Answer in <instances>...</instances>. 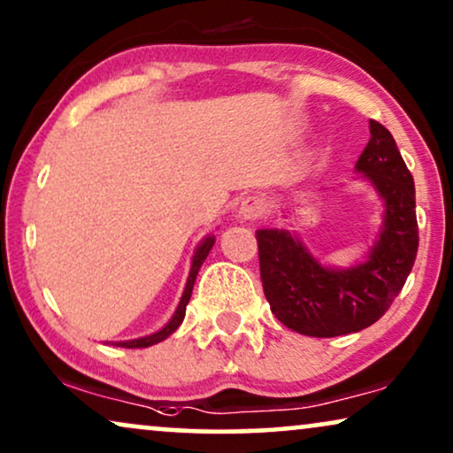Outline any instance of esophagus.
<instances>
[{"label": "esophagus", "instance_id": "esophagus-1", "mask_svg": "<svg viewBox=\"0 0 453 453\" xmlns=\"http://www.w3.org/2000/svg\"><path fill=\"white\" fill-rule=\"evenodd\" d=\"M263 211H265L263 201H258L257 196H246L238 207V217L244 221H252V219H258V217L263 215Z\"/></svg>", "mask_w": 453, "mask_h": 453}]
</instances>
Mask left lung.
<instances>
[{"label": "left lung", "instance_id": "left-lung-1", "mask_svg": "<svg viewBox=\"0 0 453 453\" xmlns=\"http://www.w3.org/2000/svg\"><path fill=\"white\" fill-rule=\"evenodd\" d=\"M371 141L354 172L383 201L381 226L363 261L331 267L296 230H257L258 265L271 312L296 334L335 337L379 321L406 283L418 250L414 180L391 132L369 122Z\"/></svg>", "mask_w": 453, "mask_h": 453}]
</instances>
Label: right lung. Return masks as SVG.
<instances>
[{"label": "right lung", "instance_id": "add662e5", "mask_svg": "<svg viewBox=\"0 0 453 453\" xmlns=\"http://www.w3.org/2000/svg\"><path fill=\"white\" fill-rule=\"evenodd\" d=\"M215 244V236L211 234V236H204L201 242H198L195 255H192V263H190V273H188V280H186V288H184V294L182 298H180V304L176 312H173V317L167 321L164 327L159 331H155V334L150 335H144V337H136V340H126V342H111L113 346H119V348H149L153 346V343H159L164 342L165 337H170L173 331H176L180 325L184 321V315H186V304L190 303V296H192V288H195V280L198 275V269H201V265L204 263V258H207L209 250L213 249Z\"/></svg>", "mask_w": 453, "mask_h": 453}]
</instances>
